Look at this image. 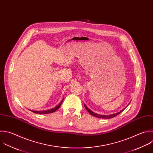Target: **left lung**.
<instances>
[{"instance_id": "left-lung-1", "label": "left lung", "mask_w": 153, "mask_h": 153, "mask_svg": "<svg viewBox=\"0 0 153 153\" xmlns=\"http://www.w3.org/2000/svg\"><path fill=\"white\" fill-rule=\"evenodd\" d=\"M130 103H129V104H130ZM129 104H128V105H129ZM128 105H127V106H128ZM84 106H85V109H87V111L89 112V114H91V115H93V116H94V117H97V118H105V119H109V118H113V117L117 116V115H118L119 114H120L121 112H123V111L125 109V108L127 107V106H126L124 109H123L121 111H120V112H117V113L112 114H110V115H100V114H96V113H95V112L91 111L90 109H89L85 105H84Z\"/></svg>"}]
</instances>
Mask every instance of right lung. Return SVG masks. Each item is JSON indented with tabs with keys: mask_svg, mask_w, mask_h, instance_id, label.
Segmentation results:
<instances>
[{
	"mask_svg": "<svg viewBox=\"0 0 153 153\" xmlns=\"http://www.w3.org/2000/svg\"><path fill=\"white\" fill-rule=\"evenodd\" d=\"M63 99H64V98L62 99V100L61 101V102H60V103L57 106H56L55 108H53V109H48V110H46V111H32V110H30V111H32V112H34V113H36V114H49V113H52V112H55L56 110H57V109L60 108V106L61 104L62 103V102H63Z\"/></svg>",
	"mask_w": 153,
	"mask_h": 153,
	"instance_id": "add662e5",
	"label": "right lung"
}]
</instances>
